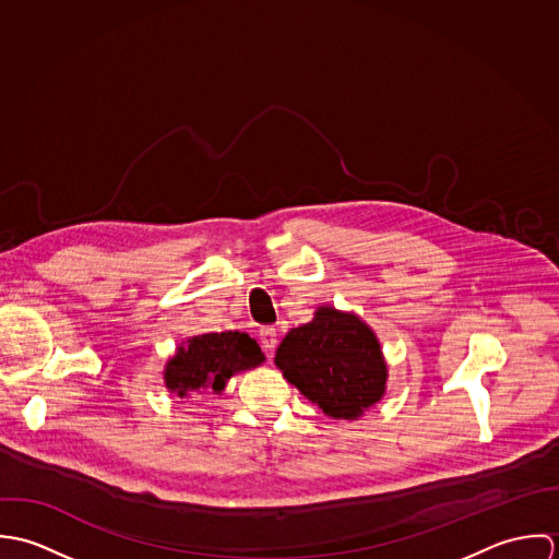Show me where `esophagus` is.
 Wrapping results in <instances>:
<instances>
[{
	"instance_id": "1",
	"label": "esophagus",
	"mask_w": 559,
	"mask_h": 559,
	"mask_svg": "<svg viewBox=\"0 0 559 559\" xmlns=\"http://www.w3.org/2000/svg\"><path fill=\"white\" fill-rule=\"evenodd\" d=\"M260 344L266 353H273V348L277 346V329L275 326H262L260 329Z\"/></svg>"
}]
</instances>
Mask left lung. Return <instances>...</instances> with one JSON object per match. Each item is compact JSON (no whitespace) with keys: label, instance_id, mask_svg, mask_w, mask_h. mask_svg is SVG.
<instances>
[{"label":"left lung","instance_id":"1","mask_svg":"<svg viewBox=\"0 0 559 559\" xmlns=\"http://www.w3.org/2000/svg\"><path fill=\"white\" fill-rule=\"evenodd\" d=\"M284 377L337 419H355L385 392L388 368L379 340L361 320L333 308L284 337L275 353Z\"/></svg>","mask_w":559,"mask_h":559}]
</instances>
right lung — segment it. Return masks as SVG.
Returning <instances> with one entry per match:
<instances>
[{
    "mask_svg": "<svg viewBox=\"0 0 559 559\" xmlns=\"http://www.w3.org/2000/svg\"><path fill=\"white\" fill-rule=\"evenodd\" d=\"M264 355L253 337L240 331L206 333L180 346L165 368V385L185 399L198 390L222 392L233 374L255 368Z\"/></svg>",
    "mask_w": 559,
    "mask_h": 559,
    "instance_id": "add662e5",
    "label": "right lung"
}]
</instances>
